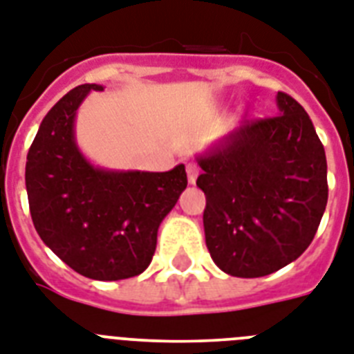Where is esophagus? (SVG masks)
Instances as JSON below:
<instances>
[{
    "mask_svg": "<svg viewBox=\"0 0 354 354\" xmlns=\"http://www.w3.org/2000/svg\"><path fill=\"white\" fill-rule=\"evenodd\" d=\"M186 174H188L189 184H195V180H197L198 177V166L195 165V162H188V165H186Z\"/></svg>",
    "mask_w": 354,
    "mask_h": 354,
    "instance_id": "1",
    "label": "esophagus"
}]
</instances>
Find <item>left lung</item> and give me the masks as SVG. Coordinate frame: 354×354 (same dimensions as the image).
I'll return each instance as SVG.
<instances>
[{
	"label": "left lung",
	"mask_w": 354,
	"mask_h": 354,
	"mask_svg": "<svg viewBox=\"0 0 354 354\" xmlns=\"http://www.w3.org/2000/svg\"><path fill=\"white\" fill-rule=\"evenodd\" d=\"M280 115L251 119L197 157L206 195L203 223L213 262L257 279L297 261L328 204V162L313 122L291 95Z\"/></svg>",
	"instance_id": "left-lung-1"
}]
</instances>
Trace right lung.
Listing matches in <instances>:
<instances>
[{
	"label": "right lung",
	"instance_id": "right-lung-1",
	"mask_svg": "<svg viewBox=\"0 0 354 354\" xmlns=\"http://www.w3.org/2000/svg\"><path fill=\"white\" fill-rule=\"evenodd\" d=\"M90 90L103 86H75L41 121L25 168L32 223L41 241L79 275L130 279L150 266L157 230L188 179L184 165L170 171L90 165L74 137L75 112Z\"/></svg>",
	"mask_w": 354,
	"mask_h": 354
}]
</instances>
